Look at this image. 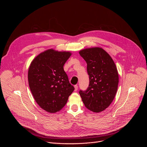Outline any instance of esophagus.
<instances>
[{"label":"esophagus","mask_w":147,"mask_h":147,"mask_svg":"<svg viewBox=\"0 0 147 147\" xmlns=\"http://www.w3.org/2000/svg\"><path fill=\"white\" fill-rule=\"evenodd\" d=\"M74 87H75V91H77L78 89V86L77 85H76L74 86Z\"/></svg>","instance_id":"obj_1"}]
</instances>
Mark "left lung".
Masks as SVG:
<instances>
[{
  "label": "left lung",
  "instance_id": "1",
  "mask_svg": "<svg viewBox=\"0 0 147 147\" xmlns=\"http://www.w3.org/2000/svg\"><path fill=\"white\" fill-rule=\"evenodd\" d=\"M79 54L87 64L89 84L79 93L85 106L94 113L104 111L113 102L119 83L117 68L111 57L101 47L82 50Z\"/></svg>",
  "mask_w": 147,
  "mask_h": 147
}]
</instances>
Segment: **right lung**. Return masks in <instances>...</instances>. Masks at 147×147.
Returning <instances> with one entry per match:
<instances>
[{"label": "right lung", "instance_id": "1", "mask_svg": "<svg viewBox=\"0 0 147 147\" xmlns=\"http://www.w3.org/2000/svg\"><path fill=\"white\" fill-rule=\"evenodd\" d=\"M71 55L69 51L49 49L38 55L29 66L31 92L37 104L49 113L60 111L75 89L63 69Z\"/></svg>", "mask_w": 147, "mask_h": 147}]
</instances>
